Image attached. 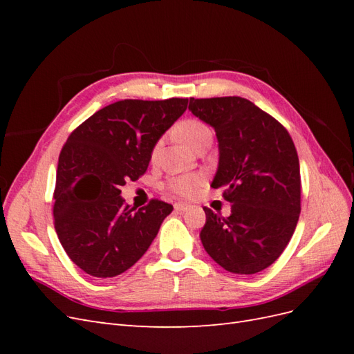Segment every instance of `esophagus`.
Segmentation results:
<instances>
[{
  "mask_svg": "<svg viewBox=\"0 0 354 354\" xmlns=\"http://www.w3.org/2000/svg\"><path fill=\"white\" fill-rule=\"evenodd\" d=\"M189 208V205L186 202H176L174 203V209L176 211H178V212H183V211H186Z\"/></svg>",
  "mask_w": 354,
  "mask_h": 354,
  "instance_id": "obj_1",
  "label": "esophagus"
}]
</instances>
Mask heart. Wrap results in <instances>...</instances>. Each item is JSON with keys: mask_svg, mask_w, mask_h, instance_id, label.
I'll return each instance as SVG.
<instances>
[{"mask_svg": "<svg viewBox=\"0 0 354 354\" xmlns=\"http://www.w3.org/2000/svg\"><path fill=\"white\" fill-rule=\"evenodd\" d=\"M178 137L187 143L190 147L196 149L202 142L212 137V133L207 124L198 120H185L177 125ZM162 140H158L152 149V158L159 152ZM203 186V177L201 174H183L168 177L165 181V187L178 196H192L199 192Z\"/></svg>", "mask_w": 354, "mask_h": 354, "instance_id": "obj_1", "label": "heart"}]
</instances>
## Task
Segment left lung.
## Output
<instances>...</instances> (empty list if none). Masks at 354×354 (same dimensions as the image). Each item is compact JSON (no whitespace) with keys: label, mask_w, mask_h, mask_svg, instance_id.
<instances>
[{"label":"left lung","mask_w":354,"mask_h":354,"mask_svg":"<svg viewBox=\"0 0 354 354\" xmlns=\"http://www.w3.org/2000/svg\"><path fill=\"white\" fill-rule=\"evenodd\" d=\"M189 109L218 140V169L211 187L224 189L232 214L203 208V248L224 270L254 274L279 259L301 211L297 149L286 128L242 97L190 99Z\"/></svg>","instance_id":"obj_1"}]
</instances>
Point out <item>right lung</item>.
Segmentation results:
<instances>
[{"instance_id": "1", "label": "right lung", "mask_w": 354, "mask_h": 354, "mask_svg": "<svg viewBox=\"0 0 354 354\" xmlns=\"http://www.w3.org/2000/svg\"><path fill=\"white\" fill-rule=\"evenodd\" d=\"M187 103L120 100L68 137L59 155L53 216L63 250L85 273L113 277L130 269L173 211L159 199L137 211L121 198V186L146 173L155 143Z\"/></svg>"}]
</instances>
